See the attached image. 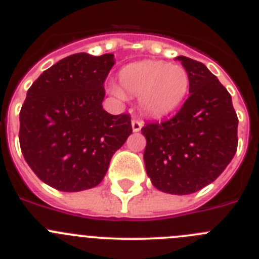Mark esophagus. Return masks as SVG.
Listing matches in <instances>:
<instances>
[{
    "instance_id": "34e87169",
    "label": "esophagus",
    "mask_w": 259,
    "mask_h": 259,
    "mask_svg": "<svg viewBox=\"0 0 259 259\" xmlns=\"http://www.w3.org/2000/svg\"><path fill=\"white\" fill-rule=\"evenodd\" d=\"M141 128H143V123L140 120H137V119H134L132 120V130H134V132L141 131Z\"/></svg>"
}]
</instances>
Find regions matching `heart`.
Masks as SVG:
<instances>
[{"label": "heart", "instance_id": "heart-1", "mask_svg": "<svg viewBox=\"0 0 259 259\" xmlns=\"http://www.w3.org/2000/svg\"><path fill=\"white\" fill-rule=\"evenodd\" d=\"M118 87L113 93L139 97V105L146 115L161 118L174 113L189 92V75L184 67L161 61H143L125 66L119 72Z\"/></svg>", "mask_w": 259, "mask_h": 259}]
</instances>
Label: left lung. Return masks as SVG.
<instances>
[{"label":"left lung","mask_w":259,"mask_h":259,"mask_svg":"<svg viewBox=\"0 0 259 259\" xmlns=\"http://www.w3.org/2000/svg\"><path fill=\"white\" fill-rule=\"evenodd\" d=\"M189 75V93L179 113L141 128L146 174L158 191L191 194L214 182L237 149L232 98L206 66L179 56Z\"/></svg>","instance_id":"8db88e82"}]
</instances>
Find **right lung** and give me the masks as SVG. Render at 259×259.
<instances>
[{
    "label": "right lung",
    "instance_id": "1",
    "mask_svg": "<svg viewBox=\"0 0 259 259\" xmlns=\"http://www.w3.org/2000/svg\"><path fill=\"white\" fill-rule=\"evenodd\" d=\"M114 54L76 53L45 70L19 114L23 157L45 184L62 192L102 182L114 153L132 134L128 114L105 111L104 83Z\"/></svg>",
    "mask_w": 259,
    "mask_h": 259
}]
</instances>
